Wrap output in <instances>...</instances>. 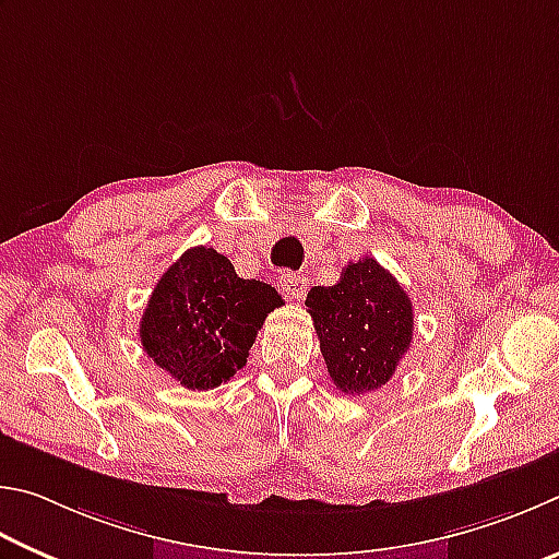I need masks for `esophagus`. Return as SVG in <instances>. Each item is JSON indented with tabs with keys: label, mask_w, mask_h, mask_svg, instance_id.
Returning a JSON list of instances; mask_svg holds the SVG:
<instances>
[{
	"label": "esophagus",
	"mask_w": 559,
	"mask_h": 559,
	"mask_svg": "<svg viewBox=\"0 0 559 559\" xmlns=\"http://www.w3.org/2000/svg\"><path fill=\"white\" fill-rule=\"evenodd\" d=\"M280 285H282V292H285V297L289 301H301V299L307 297L309 280L305 277V274H299V272H285V274H282Z\"/></svg>",
	"instance_id": "1"
}]
</instances>
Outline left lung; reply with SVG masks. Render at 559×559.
I'll list each match as a JSON object with an SVG mask.
<instances>
[{"mask_svg": "<svg viewBox=\"0 0 559 559\" xmlns=\"http://www.w3.org/2000/svg\"><path fill=\"white\" fill-rule=\"evenodd\" d=\"M307 307L341 393L364 395L393 378L413 341L415 311L383 264L348 262L334 287H311Z\"/></svg>", "mask_w": 559, "mask_h": 559, "instance_id": "obj_1", "label": "left lung"}]
</instances>
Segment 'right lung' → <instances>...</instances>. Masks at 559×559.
<instances>
[{"instance_id": "1", "label": "right lung", "mask_w": 559, "mask_h": 559, "mask_svg": "<svg viewBox=\"0 0 559 559\" xmlns=\"http://www.w3.org/2000/svg\"><path fill=\"white\" fill-rule=\"evenodd\" d=\"M277 289L242 280L213 248H191L156 282L140 321V341L156 366L189 390H213L248 364Z\"/></svg>"}]
</instances>
